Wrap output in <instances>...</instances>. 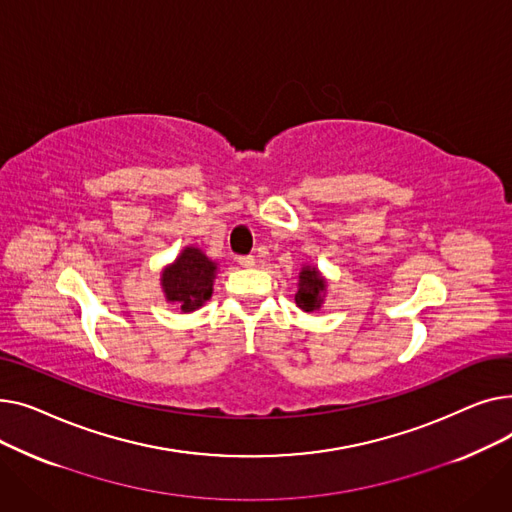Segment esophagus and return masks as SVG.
<instances>
[{"label":"esophagus","mask_w":512,"mask_h":512,"mask_svg":"<svg viewBox=\"0 0 512 512\" xmlns=\"http://www.w3.org/2000/svg\"><path fill=\"white\" fill-rule=\"evenodd\" d=\"M238 265L240 267H253L255 265V257L253 255H240L238 257Z\"/></svg>","instance_id":"obj_1"}]
</instances>
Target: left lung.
<instances>
[{"instance_id":"obj_1","label":"left lung","mask_w":512,"mask_h":512,"mask_svg":"<svg viewBox=\"0 0 512 512\" xmlns=\"http://www.w3.org/2000/svg\"><path fill=\"white\" fill-rule=\"evenodd\" d=\"M324 290H326V282L321 280L319 272L305 267V270L301 272V282H299L297 294H294V301H297V305L305 311L319 309L321 292H324Z\"/></svg>"}]
</instances>
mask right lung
Instances as JSON below:
<instances>
[{"mask_svg":"<svg viewBox=\"0 0 512 512\" xmlns=\"http://www.w3.org/2000/svg\"><path fill=\"white\" fill-rule=\"evenodd\" d=\"M213 272V261H209L199 249L186 247L176 263L161 276L166 299L178 305L184 313L195 311L211 297Z\"/></svg>","mask_w":512,"mask_h":512,"instance_id":"1","label":"right lung"}]
</instances>
